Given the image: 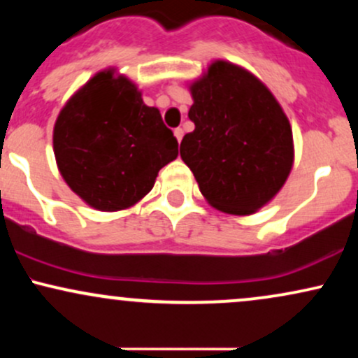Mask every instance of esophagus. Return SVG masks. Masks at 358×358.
I'll return each instance as SVG.
<instances>
[{"label": "esophagus", "instance_id": "34e87169", "mask_svg": "<svg viewBox=\"0 0 358 358\" xmlns=\"http://www.w3.org/2000/svg\"><path fill=\"white\" fill-rule=\"evenodd\" d=\"M173 134H175V138L178 139V143L182 141V138H183V129L182 127H176V129L173 131Z\"/></svg>", "mask_w": 358, "mask_h": 358}]
</instances>
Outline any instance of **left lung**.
<instances>
[{
    "mask_svg": "<svg viewBox=\"0 0 358 358\" xmlns=\"http://www.w3.org/2000/svg\"><path fill=\"white\" fill-rule=\"evenodd\" d=\"M195 124L180 155L212 207L249 215L285 185L293 131L281 106L252 73L217 60L190 85Z\"/></svg>",
    "mask_w": 358,
    "mask_h": 358,
    "instance_id": "1",
    "label": "left lung"
}]
</instances>
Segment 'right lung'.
Returning a JSON list of instances; mask_svg holds the SVG:
<instances>
[{"instance_id": "add662e5", "label": "right lung", "mask_w": 358, "mask_h": 358, "mask_svg": "<svg viewBox=\"0 0 358 358\" xmlns=\"http://www.w3.org/2000/svg\"><path fill=\"white\" fill-rule=\"evenodd\" d=\"M53 151L72 192L97 210L114 212L153 188L158 171L178 156V141L133 82L104 71L60 110Z\"/></svg>"}]
</instances>
